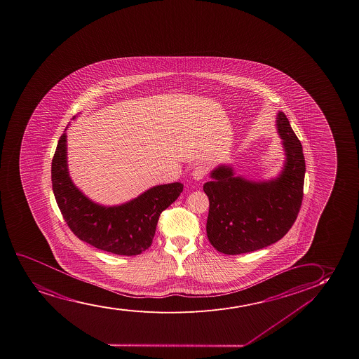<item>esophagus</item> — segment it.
<instances>
[{
  "label": "esophagus",
  "instance_id": "34e87169",
  "mask_svg": "<svg viewBox=\"0 0 359 359\" xmlns=\"http://www.w3.org/2000/svg\"><path fill=\"white\" fill-rule=\"evenodd\" d=\"M206 175H208V168L205 165H198L193 170L191 177L194 178L195 181H201Z\"/></svg>",
  "mask_w": 359,
  "mask_h": 359
}]
</instances>
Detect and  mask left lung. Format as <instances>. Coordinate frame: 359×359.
Masks as SVG:
<instances>
[{"label": "left lung", "mask_w": 359, "mask_h": 359, "mask_svg": "<svg viewBox=\"0 0 359 359\" xmlns=\"http://www.w3.org/2000/svg\"><path fill=\"white\" fill-rule=\"evenodd\" d=\"M277 133L285 161L278 177L248 181L220 165L203 184L210 200L206 231L212 246L224 255L262 250L281 240L298 217L302 203L305 158L288 118L278 112Z\"/></svg>", "instance_id": "8db88e82"}]
</instances>
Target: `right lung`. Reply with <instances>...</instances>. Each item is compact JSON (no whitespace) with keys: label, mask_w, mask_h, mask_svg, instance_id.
Masks as SVG:
<instances>
[{"label":"right lung","mask_w":359,"mask_h":359,"mask_svg":"<svg viewBox=\"0 0 359 359\" xmlns=\"http://www.w3.org/2000/svg\"><path fill=\"white\" fill-rule=\"evenodd\" d=\"M66 134L61 135L52 161V184L61 215L79 240L113 255H137L151 247L160 213L183 191L180 182L153 187L119 206L88 199L67 169Z\"/></svg>","instance_id":"obj_1"}]
</instances>
